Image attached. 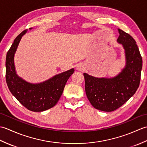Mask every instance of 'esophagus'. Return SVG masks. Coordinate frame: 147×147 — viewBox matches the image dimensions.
<instances>
[{"instance_id":"esophagus-1","label":"esophagus","mask_w":147,"mask_h":147,"mask_svg":"<svg viewBox=\"0 0 147 147\" xmlns=\"http://www.w3.org/2000/svg\"><path fill=\"white\" fill-rule=\"evenodd\" d=\"M78 69L80 70V71H82V67H78Z\"/></svg>"}]
</instances>
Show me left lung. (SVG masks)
Returning a JSON list of instances; mask_svg holds the SVG:
<instances>
[{
	"label": "left lung",
	"instance_id": "obj_1",
	"mask_svg": "<svg viewBox=\"0 0 147 147\" xmlns=\"http://www.w3.org/2000/svg\"><path fill=\"white\" fill-rule=\"evenodd\" d=\"M117 42L125 50L126 65L121 73L113 78H97L84 73L85 92L93 107L112 112L121 107L138 88L142 57L136 41L128 33L118 29Z\"/></svg>",
	"mask_w": 147,
	"mask_h": 147
}]
</instances>
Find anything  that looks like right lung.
<instances>
[{"instance_id":"add662e5","label":"right lung","mask_w":147,"mask_h":147,"mask_svg":"<svg viewBox=\"0 0 147 147\" xmlns=\"http://www.w3.org/2000/svg\"><path fill=\"white\" fill-rule=\"evenodd\" d=\"M27 30H24L14 39L6 55V83L12 94L24 107L33 112H42L56 105L74 69H71L39 84L28 83L18 77L15 71L14 56L22 36Z\"/></svg>"}]
</instances>
